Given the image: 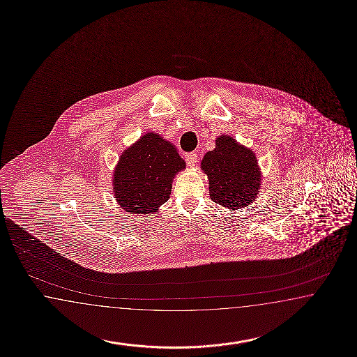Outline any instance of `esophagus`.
Masks as SVG:
<instances>
[{
	"instance_id": "esophagus-1",
	"label": "esophagus",
	"mask_w": 357,
	"mask_h": 357,
	"mask_svg": "<svg viewBox=\"0 0 357 357\" xmlns=\"http://www.w3.org/2000/svg\"><path fill=\"white\" fill-rule=\"evenodd\" d=\"M185 161L190 167H195L196 162H197V153L196 152H190V153H185Z\"/></svg>"
}]
</instances>
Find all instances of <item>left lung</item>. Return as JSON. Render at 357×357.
<instances>
[{"label":"left lung","mask_w":357,"mask_h":357,"mask_svg":"<svg viewBox=\"0 0 357 357\" xmlns=\"http://www.w3.org/2000/svg\"><path fill=\"white\" fill-rule=\"evenodd\" d=\"M201 169L208 179L210 198L229 210L252 204L260 190L261 172L254 151L230 135L216 138L213 151L201 161Z\"/></svg>","instance_id":"8db88e82"}]
</instances>
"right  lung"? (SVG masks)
<instances>
[{
    "label": "right lung",
    "mask_w": 357,
    "mask_h": 357,
    "mask_svg": "<svg viewBox=\"0 0 357 357\" xmlns=\"http://www.w3.org/2000/svg\"><path fill=\"white\" fill-rule=\"evenodd\" d=\"M185 169L172 143L158 133H146L120 155L112 178L114 196L133 214H155L172 193L175 175Z\"/></svg>",
    "instance_id": "add662e5"
}]
</instances>
